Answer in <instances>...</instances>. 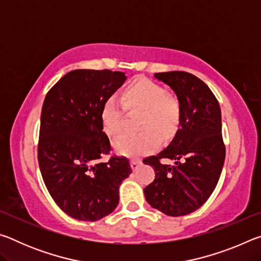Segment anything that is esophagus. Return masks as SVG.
<instances>
[{
  "instance_id": "esophagus-1",
  "label": "esophagus",
  "mask_w": 261,
  "mask_h": 261,
  "mask_svg": "<svg viewBox=\"0 0 261 261\" xmlns=\"http://www.w3.org/2000/svg\"><path fill=\"white\" fill-rule=\"evenodd\" d=\"M131 168H132V170L134 171H136L137 169H138V168L143 165V161L141 160H138V159H132L131 160Z\"/></svg>"
}]
</instances>
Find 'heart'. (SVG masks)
<instances>
[{
  "instance_id": "heart-1",
  "label": "heart",
  "mask_w": 261,
  "mask_h": 261,
  "mask_svg": "<svg viewBox=\"0 0 261 261\" xmlns=\"http://www.w3.org/2000/svg\"><path fill=\"white\" fill-rule=\"evenodd\" d=\"M122 100L124 105L114 96L105 101L100 113L103 132L109 137L122 134L125 108L141 112L138 122L141 132L122 136L115 141L114 148L118 154L146 155L158 146V137L162 140L173 138L180 123L182 106L177 96L168 93L165 86L148 78H137L123 91Z\"/></svg>"
}]
</instances>
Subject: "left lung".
<instances>
[{
    "label": "left lung",
    "instance_id": "obj_1",
    "mask_svg": "<svg viewBox=\"0 0 261 261\" xmlns=\"http://www.w3.org/2000/svg\"><path fill=\"white\" fill-rule=\"evenodd\" d=\"M154 77L173 88L182 117L171 143L156 155L144 159L155 171V179L144 194L153 208L182 216L204 205L219 182L226 158L221 109L210 87L191 73L159 72ZM161 158H169L174 165H163Z\"/></svg>",
    "mask_w": 261,
    "mask_h": 261
}]
</instances>
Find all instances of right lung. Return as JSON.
I'll list each match as a JSON object with an SVG mask.
<instances>
[{
	"label": "right lung",
	"instance_id": "obj_1",
	"mask_svg": "<svg viewBox=\"0 0 261 261\" xmlns=\"http://www.w3.org/2000/svg\"><path fill=\"white\" fill-rule=\"evenodd\" d=\"M126 81L124 72L78 69L62 77L43 101L39 167L57 206L79 221H98L118 205V188L132 173L126 158L110 152L100 113Z\"/></svg>",
	"mask_w": 261,
	"mask_h": 261
}]
</instances>
